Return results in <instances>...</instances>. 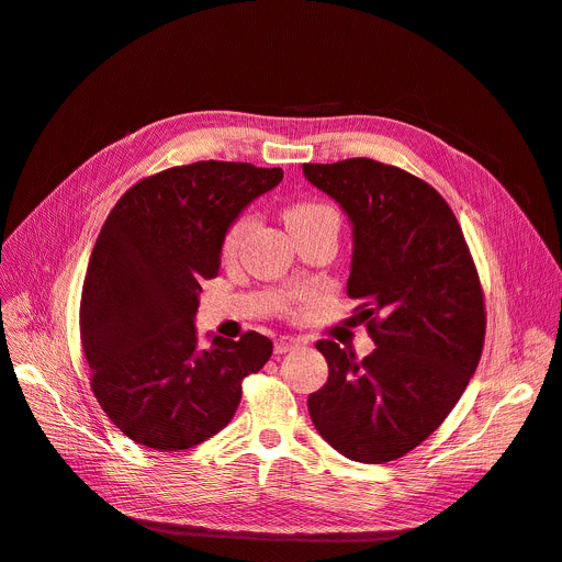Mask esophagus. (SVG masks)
Returning <instances> with one entry per match:
<instances>
[{
    "label": "esophagus",
    "mask_w": 562,
    "mask_h": 562,
    "mask_svg": "<svg viewBox=\"0 0 562 562\" xmlns=\"http://www.w3.org/2000/svg\"><path fill=\"white\" fill-rule=\"evenodd\" d=\"M299 344H301L299 337H280L276 341V352H278V356H282V352H289L291 348H296Z\"/></svg>",
    "instance_id": "obj_1"
}]
</instances>
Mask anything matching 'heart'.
<instances>
[{"mask_svg":"<svg viewBox=\"0 0 562 562\" xmlns=\"http://www.w3.org/2000/svg\"><path fill=\"white\" fill-rule=\"evenodd\" d=\"M328 216L337 218L335 210H330V206L321 204V202H299V204H293V206H289V210H286L289 229L299 227V225H305V223H312V221H318V218H328ZM250 221H252L250 214H241V216H236L227 225V229L223 234V252H232L236 246L241 244L244 234L250 227Z\"/></svg>","mask_w":562,"mask_h":562,"instance_id":"heart-1","label":"heart"}]
</instances>
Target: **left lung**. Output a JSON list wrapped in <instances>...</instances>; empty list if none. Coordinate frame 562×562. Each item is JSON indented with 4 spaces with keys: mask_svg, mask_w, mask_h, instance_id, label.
Instances as JSON below:
<instances>
[{
    "mask_svg": "<svg viewBox=\"0 0 562 562\" xmlns=\"http://www.w3.org/2000/svg\"><path fill=\"white\" fill-rule=\"evenodd\" d=\"M352 225L346 291L375 344L371 356L321 339L328 382L310 394L318 435L341 456L382 464L439 428L474 375L485 341L479 271L447 200L373 159L303 164Z\"/></svg>",
    "mask_w": 562,
    "mask_h": 562,
    "instance_id": "left-lung-1",
    "label": "left lung"
}]
</instances>
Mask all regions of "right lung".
I'll return each mask as SVG.
<instances>
[{
    "label": "right lung",
    "instance_id": "1",
    "mask_svg": "<svg viewBox=\"0 0 562 562\" xmlns=\"http://www.w3.org/2000/svg\"><path fill=\"white\" fill-rule=\"evenodd\" d=\"M282 182V168L195 161L145 177L115 202L88 259L79 333L106 417L157 451L202 445L234 417L241 382L273 352L255 330L198 346L200 282L227 225Z\"/></svg>",
    "mask_w": 562,
    "mask_h": 562
}]
</instances>
